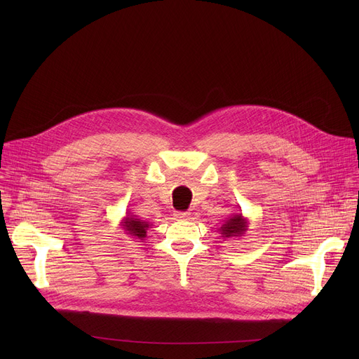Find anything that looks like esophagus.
<instances>
[{
    "mask_svg": "<svg viewBox=\"0 0 359 359\" xmlns=\"http://www.w3.org/2000/svg\"><path fill=\"white\" fill-rule=\"evenodd\" d=\"M175 218L176 219H189L191 212H175Z\"/></svg>",
    "mask_w": 359,
    "mask_h": 359,
    "instance_id": "34e87169",
    "label": "esophagus"
}]
</instances>
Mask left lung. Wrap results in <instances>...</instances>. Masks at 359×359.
<instances>
[{"label":"left lung","mask_w":359,"mask_h":359,"mask_svg":"<svg viewBox=\"0 0 359 359\" xmlns=\"http://www.w3.org/2000/svg\"><path fill=\"white\" fill-rule=\"evenodd\" d=\"M249 229V221L243 217L241 212H236L230 215L222 227L219 229V234L224 238H231V237H241Z\"/></svg>","instance_id":"obj_1"}]
</instances>
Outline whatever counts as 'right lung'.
<instances>
[{"instance_id": "add662e5", "label": "right lung", "mask_w": 359, "mask_h": 359, "mask_svg": "<svg viewBox=\"0 0 359 359\" xmlns=\"http://www.w3.org/2000/svg\"><path fill=\"white\" fill-rule=\"evenodd\" d=\"M121 225H122V230L128 236H130L132 238H135V240L144 241L147 238L148 229H151V225H153V224L148 222V221H144V219L138 218L137 215H132L130 212H128L126 217L122 219Z\"/></svg>"}]
</instances>
